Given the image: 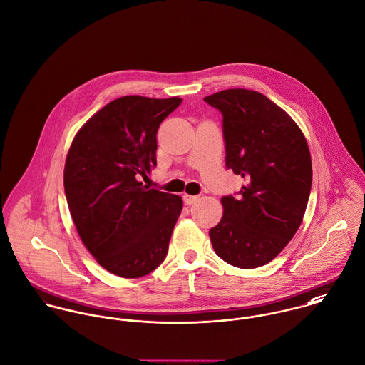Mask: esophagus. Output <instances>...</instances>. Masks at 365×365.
Returning a JSON list of instances; mask_svg holds the SVG:
<instances>
[{
	"label": "esophagus",
	"instance_id": "obj_1",
	"mask_svg": "<svg viewBox=\"0 0 365 365\" xmlns=\"http://www.w3.org/2000/svg\"><path fill=\"white\" fill-rule=\"evenodd\" d=\"M197 196H192V195H183V202H185V205L186 206H190V205H193V203H196L197 202Z\"/></svg>",
	"mask_w": 365,
	"mask_h": 365
}]
</instances>
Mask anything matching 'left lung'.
Masks as SVG:
<instances>
[{
	"mask_svg": "<svg viewBox=\"0 0 365 365\" xmlns=\"http://www.w3.org/2000/svg\"><path fill=\"white\" fill-rule=\"evenodd\" d=\"M222 114L225 166L244 178L240 196H224L210 228L216 254L237 268L271 262L291 241L307 206L312 159L291 117L264 94L228 88L205 97Z\"/></svg>",
	"mask_w": 365,
	"mask_h": 365,
	"instance_id": "8db88e82",
	"label": "left lung"
}]
</instances>
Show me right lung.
<instances>
[{
  "label": "right lung",
  "mask_w": 365,
  "mask_h": 365,
  "mask_svg": "<svg viewBox=\"0 0 365 365\" xmlns=\"http://www.w3.org/2000/svg\"><path fill=\"white\" fill-rule=\"evenodd\" d=\"M182 98L125 96L76 134L63 183L76 230L96 261L121 278H141L168 254L182 197L140 182L156 166V133Z\"/></svg>",
  "instance_id": "right-lung-1"
}]
</instances>
